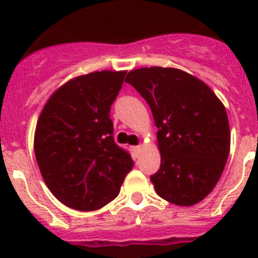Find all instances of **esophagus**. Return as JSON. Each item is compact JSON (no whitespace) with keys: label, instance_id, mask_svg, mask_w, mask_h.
<instances>
[{"label":"esophagus","instance_id":"34e87169","mask_svg":"<svg viewBox=\"0 0 258 258\" xmlns=\"http://www.w3.org/2000/svg\"><path fill=\"white\" fill-rule=\"evenodd\" d=\"M142 150H143V146L142 145L137 146V147H134V151H135V154H141Z\"/></svg>","mask_w":258,"mask_h":258}]
</instances>
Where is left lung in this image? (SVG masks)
Wrapping results in <instances>:
<instances>
[{
	"mask_svg": "<svg viewBox=\"0 0 258 258\" xmlns=\"http://www.w3.org/2000/svg\"><path fill=\"white\" fill-rule=\"evenodd\" d=\"M130 83L149 103L158 127L161 169L155 191L178 206H192L216 187L230 151L226 109L208 84L176 70L130 71Z\"/></svg>",
	"mask_w": 258,
	"mask_h": 258,
	"instance_id": "1",
	"label": "left lung"
}]
</instances>
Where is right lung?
<instances>
[{
    "instance_id": "add662e5",
    "label": "right lung",
    "mask_w": 258,
    "mask_h": 258,
    "mask_svg": "<svg viewBox=\"0 0 258 258\" xmlns=\"http://www.w3.org/2000/svg\"><path fill=\"white\" fill-rule=\"evenodd\" d=\"M125 71L71 79L54 91L38 116L34 155L44 182L61 204L92 212L113 201L134 167L113 142L109 109Z\"/></svg>"
}]
</instances>
